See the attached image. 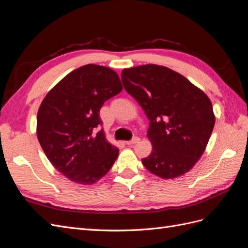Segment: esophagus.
I'll return each mask as SVG.
<instances>
[{
	"label": "esophagus",
	"instance_id": "34e87169",
	"mask_svg": "<svg viewBox=\"0 0 248 248\" xmlns=\"http://www.w3.org/2000/svg\"><path fill=\"white\" fill-rule=\"evenodd\" d=\"M139 141H140V139L137 138V137H134L132 140H128V141H126V144L128 145V146H132V145H134V144H137V142H139Z\"/></svg>",
	"mask_w": 248,
	"mask_h": 248
}]
</instances>
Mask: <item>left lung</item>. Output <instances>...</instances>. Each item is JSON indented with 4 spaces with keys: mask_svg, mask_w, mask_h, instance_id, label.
I'll use <instances>...</instances> for the list:
<instances>
[{
    "mask_svg": "<svg viewBox=\"0 0 248 248\" xmlns=\"http://www.w3.org/2000/svg\"><path fill=\"white\" fill-rule=\"evenodd\" d=\"M126 92L145 110L152 152L141 162L155 176L171 179L190 170L204 153L215 124L208 96L168 67L124 69Z\"/></svg>",
    "mask_w": 248,
    "mask_h": 248,
    "instance_id": "8db88e82",
    "label": "left lung"
}]
</instances>
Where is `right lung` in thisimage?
I'll return each instance as SVG.
<instances>
[{"mask_svg":"<svg viewBox=\"0 0 248 248\" xmlns=\"http://www.w3.org/2000/svg\"><path fill=\"white\" fill-rule=\"evenodd\" d=\"M118 74L88 64L52 88L37 115V138L48 160L71 181L91 185L108 174L119 150L107 140L99 111L122 91Z\"/></svg>","mask_w":248,"mask_h":248,"instance_id":"1","label":"right lung"}]
</instances>
